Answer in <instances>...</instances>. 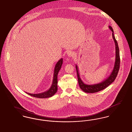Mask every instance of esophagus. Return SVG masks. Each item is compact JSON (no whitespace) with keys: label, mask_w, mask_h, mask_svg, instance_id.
<instances>
[{"label":"esophagus","mask_w":132,"mask_h":132,"mask_svg":"<svg viewBox=\"0 0 132 132\" xmlns=\"http://www.w3.org/2000/svg\"><path fill=\"white\" fill-rule=\"evenodd\" d=\"M67 55L69 57H73L75 56V53L72 51H69L67 52Z\"/></svg>","instance_id":"1"}]
</instances>
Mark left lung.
Segmentation results:
<instances>
[{"label": "left lung", "mask_w": 132, "mask_h": 132, "mask_svg": "<svg viewBox=\"0 0 132 132\" xmlns=\"http://www.w3.org/2000/svg\"><path fill=\"white\" fill-rule=\"evenodd\" d=\"M109 28L112 32V38L114 40V41L115 45V64L110 76L107 77L103 81L100 83L94 84H85L81 80L78 68L77 65L76 64V72L78 78V82L79 84V87L81 90L86 93H95L101 90H103L108 87L110 84L115 80L116 77L117 76L118 71L120 68V54H119V49L118 47V43L117 42L115 36L114 35L113 30L110 26H109Z\"/></svg>", "instance_id": "1"}]
</instances>
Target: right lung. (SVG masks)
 Segmentation results:
<instances>
[{
    "instance_id": "obj_1",
    "label": "right lung",
    "mask_w": 132,
    "mask_h": 132,
    "mask_svg": "<svg viewBox=\"0 0 132 132\" xmlns=\"http://www.w3.org/2000/svg\"><path fill=\"white\" fill-rule=\"evenodd\" d=\"M63 63V58L61 59L57 63H56L55 69H54V76H53V82L52 83L51 86L49 89L47 90L45 92L38 93V94H31L29 93L26 92L29 95L33 96V97L39 98H46L49 97H52L54 94H56V92L57 90V75L61 69Z\"/></svg>"
}]
</instances>
